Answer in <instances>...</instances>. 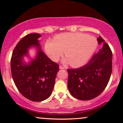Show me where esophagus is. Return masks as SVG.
<instances>
[{"mask_svg": "<svg viewBox=\"0 0 123 123\" xmlns=\"http://www.w3.org/2000/svg\"><path fill=\"white\" fill-rule=\"evenodd\" d=\"M60 69H65V68H64V67H63L62 66H60Z\"/></svg>", "mask_w": 123, "mask_h": 123, "instance_id": "esophagus-1", "label": "esophagus"}]
</instances>
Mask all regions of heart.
<instances>
[{"label":"heart","instance_id":"obj_1","mask_svg":"<svg viewBox=\"0 0 123 123\" xmlns=\"http://www.w3.org/2000/svg\"><path fill=\"white\" fill-rule=\"evenodd\" d=\"M98 45L93 36L83 33H65L57 35L54 40H48L44 48L49 57L58 61L65 51L63 63H70L73 66L83 65L92 55Z\"/></svg>","mask_w":123,"mask_h":123}]
</instances>
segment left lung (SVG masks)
Listing matches in <instances>:
<instances>
[{"instance_id": "obj_1", "label": "left lung", "mask_w": 123, "mask_h": 123, "mask_svg": "<svg viewBox=\"0 0 123 123\" xmlns=\"http://www.w3.org/2000/svg\"><path fill=\"white\" fill-rule=\"evenodd\" d=\"M102 47L82 67L68 69V87L73 97L82 101L92 99L105 90L112 70V53L101 36L97 39Z\"/></svg>"}]
</instances>
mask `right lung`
Segmentation results:
<instances>
[{
    "label": "right lung",
    "mask_w": 123,
    "mask_h": 123,
    "mask_svg": "<svg viewBox=\"0 0 123 123\" xmlns=\"http://www.w3.org/2000/svg\"><path fill=\"white\" fill-rule=\"evenodd\" d=\"M41 35L31 33L22 38L12 51L11 71L17 88L24 97L31 101L40 102L51 94L59 71V66L43 52L38 39ZM35 47L37 50L34 59L28 63L23 60L29 56V49Z\"/></svg>",
    "instance_id": "right-lung-1"
}]
</instances>
